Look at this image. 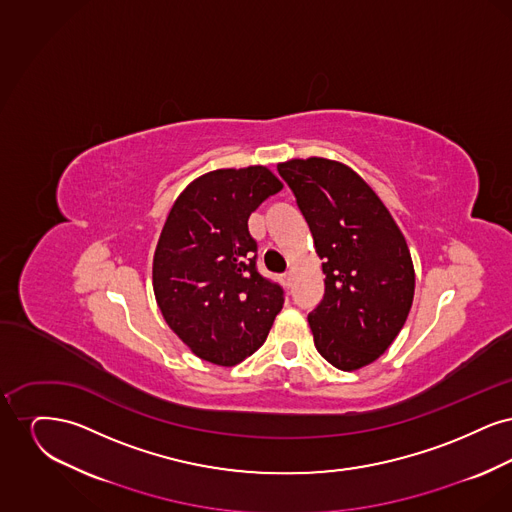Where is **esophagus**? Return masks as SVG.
Masks as SVG:
<instances>
[{"instance_id":"obj_1","label":"esophagus","mask_w":512,"mask_h":512,"mask_svg":"<svg viewBox=\"0 0 512 512\" xmlns=\"http://www.w3.org/2000/svg\"><path fill=\"white\" fill-rule=\"evenodd\" d=\"M282 282H284V286H288V288H290L293 282L292 272H286V274H282Z\"/></svg>"}]
</instances>
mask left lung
Returning a JSON list of instances; mask_svg holds the SVG:
<instances>
[{
    "instance_id": "obj_1",
    "label": "left lung",
    "mask_w": 512,
    "mask_h": 512,
    "mask_svg": "<svg viewBox=\"0 0 512 512\" xmlns=\"http://www.w3.org/2000/svg\"><path fill=\"white\" fill-rule=\"evenodd\" d=\"M324 261L309 313L318 353L340 370L374 363L401 332L414 297L409 245L388 207L351 167L309 157L278 163Z\"/></svg>"
}]
</instances>
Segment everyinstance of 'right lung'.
<instances>
[{
	"label": "right lung",
	"instance_id": "add662e5",
	"mask_svg": "<svg viewBox=\"0 0 512 512\" xmlns=\"http://www.w3.org/2000/svg\"><path fill=\"white\" fill-rule=\"evenodd\" d=\"M282 186L263 165L219 169L172 205L153 255V292L172 332L203 361L242 363L284 305L282 288L257 272L247 230L249 215Z\"/></svg>",
	"mask_w": 512,
	"mask_h": 512
}]
</instances>
